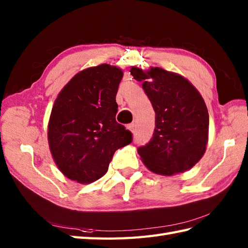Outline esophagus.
<instances>
[{
    "mask_svg": "<svg viewBox=\"0 0 248 248\" xmlns=\"http://www.w3.org/2000/svg\"><path fill=\"white\" fill-rule=\"evenodd\" d=\"M128 129L131 131V132L134 133V132H135V124H130L128 125Z\"/></svg>",
    "mask_w": 248,
    "mask_h": 248,
    "instance_id": "1",
    "label": "esophagus"
}]
</instances>
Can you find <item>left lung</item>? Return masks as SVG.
I'll use <instances>...</instances> for the list:
<instances>
[{
    "label": "left lung",
    "mask_w": 248,
    "mask_h": 248,
    "mask_svg": "<svg viewBox=\"0 0 248 248\" xmlns=\"http://www.w3.org/2000/svg\"><path fill=\"white\" fill-rule=\"evenodd\" d=\"M131 75L143 88L155 112V133L138 149L152 172H184L204 155L209 140V114L202 94L187 78L160 67H132Z\"/></svg>",
    "instance_id": "obj_1"
}]
</instances>
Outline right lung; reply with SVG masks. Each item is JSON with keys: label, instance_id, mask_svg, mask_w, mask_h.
<instances>
[{"label": "right lung", "instance_id": "1", "mask_svg": "<svg viewBox=\"0 0 248 248\" xmlns=\"http://www.w3.org/2000/svg\"><path fill=\"white\" fill-rule=\"evenodd\" d=\"M124 72L101 64L73 77L57 94L48 124L52 157L70 180L88 184L108 171L115 151L132 134L116 121V103Z\"/></svg>", "mask_w": 248, "mask_h": 248}]
</instances>
